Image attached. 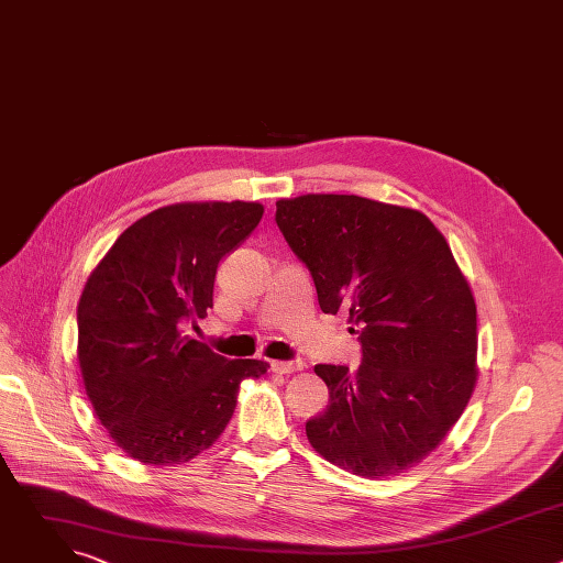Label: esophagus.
<instances>
[{
    "label": "esophagus",
    "instance_id": "obj_1",
    "mask_svg": "<svg viewBox=\"0 0 563 563\" xmlns=\"http://www.w3.org/2000/svg\"><path fill=\"white\" fill-rule=\"evenodd\" d=\"M302 367H305L302 361H274L272 363V372H276V374H294Z\"/></svg>",
    "mask_w": 563,
    "mask_h": 563
}]
</instances>
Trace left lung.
I'll return each instance as SVG.
<instances>
[{"label": "left lung", "instance_id": "left-lung-1", "mask_svg": "<svg viewBox=\"0 0 563 563\" xmlns=\"http://www.w3.org/2000/svg\"><path fill=\"white\" fill-rule=\"evenodd\" d=\"M276 224L363 352L354 372L313 367L330 404L305 426L311 448L367 478L417 465L476 385V305L448 240L417 209L339 194L278 200Z\"/></svg>", "mask_w": 563, "mask_h": 563}]
</instances>
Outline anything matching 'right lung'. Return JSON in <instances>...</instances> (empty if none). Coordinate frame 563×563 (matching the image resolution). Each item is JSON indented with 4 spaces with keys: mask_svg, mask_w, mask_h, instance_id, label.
Wrapping results in <instances>:
<instances>
[{
    "mask_svg": "<svg viewBox=\"0 0 563 563\" xmlns=\"http://www.w3.org/2000/svg\"><path fill=\"white\" fill-rule=\"evenodd\" d=\"M258 202H180L133 222L89 276L77 305L87 396L126 456L185 463L233 417L240 380L265 361L216 354L187 334L213 307L220 261L258 227Z\"/></svg>",
    "mask_w": 563,
    "mask_h": 563,
    "instance_id": "1",
    "label": "right lung"
}]
</instances>
